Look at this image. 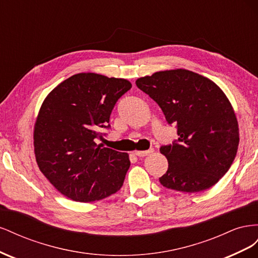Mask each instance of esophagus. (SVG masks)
<instances>
[{"label":"esophagus","mask_w":258,"mask_h":258,"mask_svg":"<svg viewBox=\"0 0 258 258\" xmlns=\"http://www.w3.org/2000/svg\"><path fill=\"white\" fill-rule=\"evenodd\" d=\"M153 152H154V148H150V150H148V151H136V152H135V155L139 156V157H144V156L150 155V154H152Z\"/></svg>","instance_id":"1"}]
</instances>
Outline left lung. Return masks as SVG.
Listing matches in <instances>:
<instances>
[{
    "label": "left lung",
    "mask_w": 258,
    "mask_h": 258,
    "mask_svg": "<svg viewBox=\"0 0 258 258\" xmlns=\"http://www.w3.org/2000/svg\"><path fill=\"white\" fill-rule=\"evenodd\" d=\"M157 103L168 123H176L178 140L160 147L168 159L162 186L184 192L212 187L237 155L239 124L224 91L207 77L185 69L167 70L136 81Z\"/></svg>",
    "instance_id": "1"
}]
</instances>
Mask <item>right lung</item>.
<instances>
[{"label": "right lung", "mask_w": 258, "mask_h": 258, "mask_svg": "<svg viewBox=\"0 0 258 258\" xmlns=\"http://www.w3.org/2000/svg\"><path fill=\"white\" fill-rule=\"evenodd\" d=\"M132 85L123 79L79 73L45 98L33 132L37 166L63 196L80 202L104 199L120 189L129 155L97 144L114 105Z\"/></svg>", "instance_id": "obj_1"}]
</instances>
